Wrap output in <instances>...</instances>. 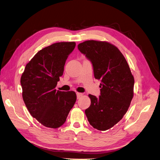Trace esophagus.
<instances>
[{
    "label": "esophagus",
    "instance_id": "esophagus-1",
    "mask_svg": "<svg viewBox=\"0 0 160 160\" xmlns=\"http://www.w3.org/2000/svg\"><path fill=\"white\" fill-rule=\"evenodd\" d=\"M82 96H83V93H79V92L77 93V99H79Z\"/></svg>",
    "mask_w": 160,
    "mask_h": 160
}]
</instances>
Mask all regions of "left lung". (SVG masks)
Returning <instances> with one entry per match:
<instances>
[{
  "mask_svg": "<svg viewBox=\"0 0 160 160\" xmlns=\"http://www.w3.org/2000/svg\"><path fill=\"white\" fill-rule=\"evenodd\" d=\"M78 49L92 62L95 78L100 80V96L89 94L91 105L85 112L89 124L106 131L121 120L133 98L134 80L130 67L117 47L108 42L88 40Z\"/></svg>",
  "mask_w": 160,
  "mask_h": 160,
  "instance_id": "left-lung-1",
  "label": "left lung"
}]
</instances>
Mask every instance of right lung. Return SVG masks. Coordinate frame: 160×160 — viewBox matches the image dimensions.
<instances>
[{"mask_svg": "<svg viewBox=\"0 0 160 160\" xmlns=\"http://www.w3.org/2000/svg\"><path fill=\"white\" fill-rule=\"evenodd\" d=\"M75 42L54 43L42 49L26 64L21 77L22 97L30 114L44 127L65 122L77 100L75 92L55 89Z\"/></svg>", "mask_w": 160, "mask_h": 160, "instance_id": "add662e5", "label": "right lung"}]
</instances>
